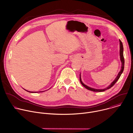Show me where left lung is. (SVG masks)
<instances>
[{"instance_id":"left-lung-1","label":"left lung","mask_w":133,"mask_h":133,"mask_svg":"<svg viewBox=\"0 0 133 133\" xmlns=\"http://www.w3.org/2000/svg\"><path fill=\"white\" fill-rule=\"evenodd\" d=\"M119 42H120V57H121V61L122 62V67H121V71L119 72L117 76L116 77V78H115V79L114 81V82H112L111 83V84L108 86L107 88H105V89H94L92 88H90L87 86H86V85H85L82 81L81 80V75H80V77H79V79H80V82L82 84V85L84 86L86 89L91 90V91H95V92H102V91H104L107 89H108L109 88H110L111 87H112L115 84V83L117 82V81L119 79V77H121V76L122 74V72H123L124 69V63H125V61H124V55H123V44L122 42H121V40H119Z\"/></svg>"}]
</instances>
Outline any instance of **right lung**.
Returning <instances> with one entry per match:
<instances>
[{
    "label": "right lung",
    "mask_w": 133,
    "mask_h": 133,
    "mask_svg": "<svg viewBox=\"0 0 133 133\" xmlns=\"http://www.w3.org/2000/svg\"><path fill=\"white\" fill-rule=\"evenodd\" d=\"M26 91H28V92H32V91L30 92V91H27V90H26ZM41 92H42V91H41Z\"/></svg>",
    "instance_id": "right-lung-1"
}]
</instances>
